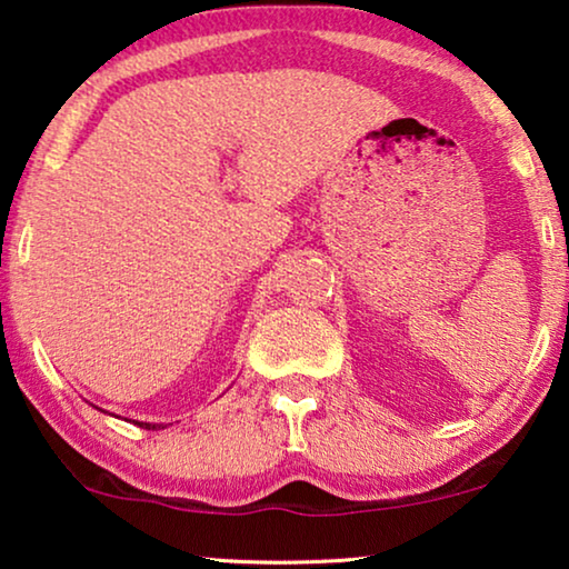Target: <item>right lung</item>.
Here are the masks:
<instances>
[{"instance_id": "right-lung-1", "label": "right lung", "mask_w": 569, "mask_h": 569, "mask_svg": "<svg viewBox=\"0 0 569 569\" xmlns=\"http://www.w3.org/2000/svg\"><path fill=\"white\" fill-rule=\"evenodd\" d=\"M102 410V408H100ZM136 426H141V428H148V431H159V428H167L163 423H146V421H133Z\"/></svg>"}]
</instances>
